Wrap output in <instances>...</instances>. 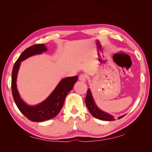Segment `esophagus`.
<instances>
[{
	"label": "esophagus",
	"instance_id": "1",
	"mask_svg": "<svg viewBox=\"0 0 152 152\" xmlns=\"http://www.w3.org/2000/svg\"><path fill=\"white\" fill-rule=\"evenodd\" d=\"M87 79V75L84 73H82L81 75H80L79 76V80L82 81V82H86Z\"/></svg>",
	"mask_w": 152,
	"mask_h": 152
}]
</instances>
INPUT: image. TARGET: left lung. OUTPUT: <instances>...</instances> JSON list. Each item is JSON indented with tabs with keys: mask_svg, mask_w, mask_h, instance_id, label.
I'll return each mask as SVG.
<instances>
[{
	"mask_svg": "<svg viewBox=\"0 0 152 152\" xmlns=\"http://www.w3.org/2000/svg\"><path fill=\"white\" fill-rule=\"evenodd\" d=\"M85 102H86L87 107L89 110V111L92 114V115L95 118L99 119V120L107 121H112L115 120V119L114 117L112 115H109L107 113L102 111V110L97 107V106L96 105L94 102L93 96H92V94L91 93V91L89 89H87V94L85 98ZM125 115L119 117L118 119L122 118Z\"/></svg>",
	"mask_w": 152,
	"mask_h": 152,
	"instance_id": "8db88e82",
	"label": "left lung"
}]
</instances>
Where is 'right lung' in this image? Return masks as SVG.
I'll use <instances>...</instances> for the list:
<instances>
[{
    "label": "right lung",
    "mask_w": 152,
    "mask_h": 152,
    "mask_svg": "<svg viewBox=\"0 0 152 152\" xmlns=\"http://www.w3.org/2000/svg\"><path fill=\"white\" fill-rule=\"evenodd\" d=\"M47 50L44 44H35L26 49L14 65L12 72L11 90L14 101L20 111L33 122H43L56 117L61 110L66 95L73 87L78 77H66L63 79L49 97L42 103L34 107L27 105L21 99L16 89V77L20 62L35 54H40Z\"/></svg>",
    "instance_id": "obj_1"
}]
</instances>
